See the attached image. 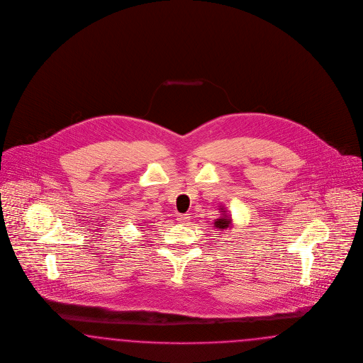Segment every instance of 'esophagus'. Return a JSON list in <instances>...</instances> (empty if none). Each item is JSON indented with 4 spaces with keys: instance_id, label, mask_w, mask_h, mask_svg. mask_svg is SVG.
I'll return each instance as SVG.
<instances>
[{
    "instance_id": "1",
    "label": "esophagus",
    "mask_w": 363,
    "mask_h": 363,
    "mask_svg": "<svg viewBox=\"0 0 363 363\" xmlns=\"http://www.w3.org/2000/svg\"><path fill=\"white\" fill-rule=\"evenodd\" d=\"M177 220H178L181 224H189L190 216H189V215H178Z\"/></svg>"
}]
</instances>
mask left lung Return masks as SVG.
Listing matches in <instances>:
<instances>
[{
  "instance_id": "8db88e82",
  "label": "left lung",
  "mask_w": 363,
  "mask_h": 363,
  "mask_svg": "<svg viewBox=\"0 0 363 363\" xmlns=\"http://www.w3.org/2000/svg\"><path fill=\"white\" fill-rule=\"evenodd\" d=\"M220 212H223L221 213L223 216H220V218L215 220V227L218 228V230H228V228H231L233 227V218L227 215V211L224 208H221Z\"/></svg>"
}]
</instances>
